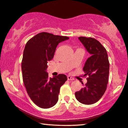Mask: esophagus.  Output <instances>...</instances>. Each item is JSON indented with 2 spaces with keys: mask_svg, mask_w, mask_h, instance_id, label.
<instances>
[{
  "mask_svg": "<svg viewBox=\"0 0 128 128\" xmlns=\"http://www.w3.org/2000/svg\"><path fill=\"white\" fill-rule=\"evenodd\" d=\"M68 80H74V78H72V76H68Z\"/></svg>",
  "mask_w": 128,
  "mask_h": 128,
  "instance_id": "34e87169",
  "label": "esophagus"
}]
</instances>
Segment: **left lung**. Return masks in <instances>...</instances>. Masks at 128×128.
I'll return each mask as SVG.
<instances>
[{
  "label": "left lung",
  "mask_w": 128,
  "mask_h": 128,
  "mask_svg": "<svg viewBox=\"0 0 128 128\" xmlns=\"http://www.w3.org/2000/svg\"><path fill=\"white\" fill-rule=\"evenodd\" d=\"M79 39L91 56L84 66V76L87 83L75 96L80 102L92 105L99 101L106 90L109 74V62L106 48L99 41L90 37L80 36Z\"/></svg>",
  "instance_id": "8db88e82"
}]
</instances>
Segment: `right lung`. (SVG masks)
<instances>
[{"label": "right lung", "instance_id": "obj_1", "mask_svg": "<svg viewBox=\"0 0 128 128\" xmlns=\"http://www.w3.org/2000/svg\"><path fill=\"white\" fill-rule=\"evenodd\" d=\"M68 38L42 32L26 44L22 60L23 83L31 100L39 108L48 109L56 105L60 88L68 80L62 74L48 78L46 70L48 61L54 57L59 43Z\"/></svg>", "mask_w": 128, "mask_h": 128}]
</instances>
